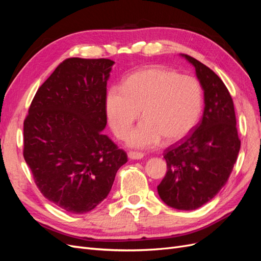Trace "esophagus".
I'll use <instances>...</instances> for the list:
<instances>
[{
    "label": "esophagus",
    "instance_id": "1",
    "mask_svg": "<svg viewBox=\"0 0 261 261\" xmlns=\"http://www.w3.org/2000/svg\"><path fill=\"white\" fill-rule=\"evenodd\" d=\"M128 158L132 160H139V159H143L144 153L138 152V151H129L128 152Z\"/></svg>",
    "mask_w": 261,
    "mask_h": 261
}]
</instances>
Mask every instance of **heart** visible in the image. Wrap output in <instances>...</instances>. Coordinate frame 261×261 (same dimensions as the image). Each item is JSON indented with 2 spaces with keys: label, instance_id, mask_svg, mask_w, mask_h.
<instances>
[{
  "label": "heart",
  "instance_id": "b5f03b06",
  "mask_svg": "<svg viewBox=\"0 0 261 261\" xmlns=\"http://www.w3.org/2000/svg\"><path fill=\"white\" fill-rule=\"evenodd\" d=\"M202 93L198 81L160 65L135 70L125 78L122 88L110 87L105 98L108 123L115 136L124 139L133 123L144 118L127 137L135 148H148L164 138L174 143L198 123Z\"/></svg>",
  "mask_w": 261,
  "mask_h": 261
}]
</instances>
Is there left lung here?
<instances>
[{"label":"left lung","instance_id":"1","mask_svg":"<svg viewBox=\"0 0 261 261\" xmlns=\"http://www.w3.org/2000/svg\"><path fill=\"white\" fill-rule=\"evenodd\" d=\"M194 65L203 89L204 110L195 130L164 151L168 171L158 186L164 203L195 210L210 201L230 177L241 140L234 105L221 78L199 61L181 54Z\"/></svg>","mask_w":261,"mask_h":261}]
</instances>
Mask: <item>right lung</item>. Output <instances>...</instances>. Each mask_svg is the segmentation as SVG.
<instances>
[{
    "instance_id": "add662e5",
    "label": "right lung",
    "mask_w": 261,
    "mask_h": 261,
    "mask_svg": "<svg viewBox=\"0 0 261 261\" xmlns=\"http://www.w3.org/2000/svg\"><path fill=\"white\" fill-rule=\"evenodd\" d=\"M114 62L70 58L38 89L23 121V158L39 191L69 213L107 198L127 154L105 135L107 82Z\"/></svg>"
}]
</instances>
